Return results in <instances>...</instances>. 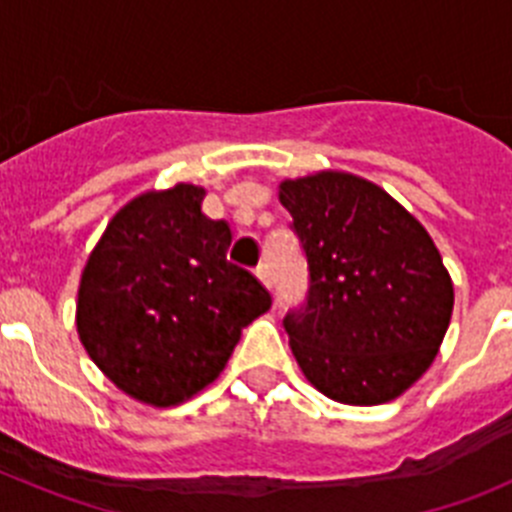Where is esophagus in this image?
<instances>
[{
	"instance_id": "esophagus-1",
	"label": "esophagus",
	"mask_w": 512,
	"mask_h": 512,
	"mask_svg": "<svg viewBox=\"0 0 512 512\" xmlns=\"http://www.w3.org/2000/svg\"><path fill=\"white\" fill-rule=\"evenodd\" d=\"M256 277H259L261 282H264L266 287L271 289V269H269V264H259V266H256Z\"/></svg>"
}]
</instances>
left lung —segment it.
I'll list each match as a JSON object with an SVG mask.
<instances>
[{"mask_svg": "<svg viewBox=\"0 0 512 512\" xmlns=\"http://www.w3.org/2000/svg\"><path fill=\"white\" fill-rule=\"evenodd\" d=\"M310 284L284 315L297 364L330 400L382 405L431 366L454 284L431 235L377 184L320 171L282 182Z\"/></svg>", "mask_w": 512, "mask_h": 512, "instance_id": "obj_1", "label": "left lung"}]
</instances>
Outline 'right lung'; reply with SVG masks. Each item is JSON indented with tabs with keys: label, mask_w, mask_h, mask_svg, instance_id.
Returning a JSON list of instances; mask_svg holds the SVG:
<instances>
[{
	"label": "right lung",
	"mask_w": 512,
	"mask_h": 512,
	"mask_svg": "<svg viewBox=\"0 0 512 512\" xmlns=\"http://www.w3.org/2000/svg\"><path fill=\"white\" fill-rule=\"evenodd\" d=\"M205 189L176 184L122 207L81 274L79 338L122 392L169 408L225 369L269 289L228 261L233 230L202 212Z\"/></svg>",
	"instance_id": "right-lung-1"
}]
</instances>
